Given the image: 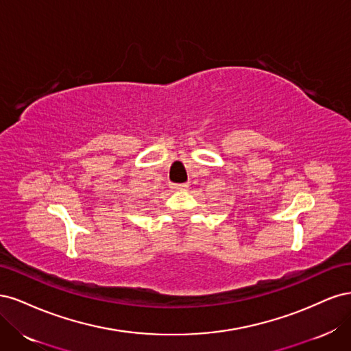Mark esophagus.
Returning <instances> with one entry per match:
<instances>
[{
  "mask_svg": "<svg viewBox=\"0 0 351 351\" xmlns=\"http://www.w3.org/2000/svg\"><path fill=\"white\" fill-rule=\"evenodd\" d=\"M171 187H173L174 190H187V189H189V184H186V183H183V184H171Z\"/></svg>",
  "mask_w": 351,
  "mask_h": 351,
  "instance_id": "34e87169",
  "label": "esophagus"
}]
</instances>
